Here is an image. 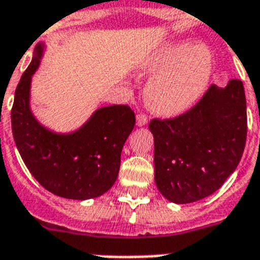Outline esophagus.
<instances>
[{
	"label": "esophagus",
	"mask_w": 260,
	"mask_h": 260,
	"mask_svg": "<svg viewBox=\"0 0 260 260\" xmlns=\"http://www.w3.org/2000/svg\"><path fill=\"white\" fill-rule=\"evenodd\" d=\"M148 124V117L145 115H143V113H140V115L136 116V125L137 126H144Z\"/></svg>",
	"instance_id": "obj_1"
}]
</instances>
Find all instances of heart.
I'll return each instance as SVG.
<instances>
[{"label": "heart", "mask_w": 260, "mask_h": 260, "mask_svg": "<svg viewBox=\"0 0 260 260\" xmlns=\"http://www.w3.org/2000/svg\"><path fill=\"white\" fill-rule=\"evenodd\" d=\"M144 73H153L144 90L145 103L153 113L166 117L189 111L210 84L214 60L203 44L170 42L152 52L140 65Z\"/></svg>", "instance_id": "b5f03b06"}]
</instances>
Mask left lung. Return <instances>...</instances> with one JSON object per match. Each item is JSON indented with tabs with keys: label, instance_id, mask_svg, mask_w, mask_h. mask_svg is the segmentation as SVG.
<instances>
[{
	"label": "left lung",
	"instance_id": "1",
	"mask_svg": "<svg viewBox=\"0 0 260 260\" xmlns=\"http://www.w3.org/2000/svg\"><path fill=\"white\" fill-rule=\"evenodd\" d=\"M155 183L176 204L193 203L212 195L236 170L247 136L243 82L212 85L184 115L152 120Z\"/></svg>",
	"mask_w": 260,
	"mask_h": 260
}]
</instances>
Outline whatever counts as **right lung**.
Masks as SVG:
<instances>
[{
	"mask_svg": "<svg viewBox=\"0 0 260 260\" xmlns=\"http://www.w3.org/2000/svg\"><path fill=\"white\" fill-rule=\"evenodd\" d=\"M46 52L37 44L24 72L12 108V131L25 166L40 184L54 195L73 200L99 198L115 184L124 143L135 126L128 105L99 108L71 132H57L31 111V77Z\"/></svg>",
	"mask_w": 260,
	"mask_h": 260,
	"instance_id": "obj_1",
	"label": "right lung"
}]
</instances>
